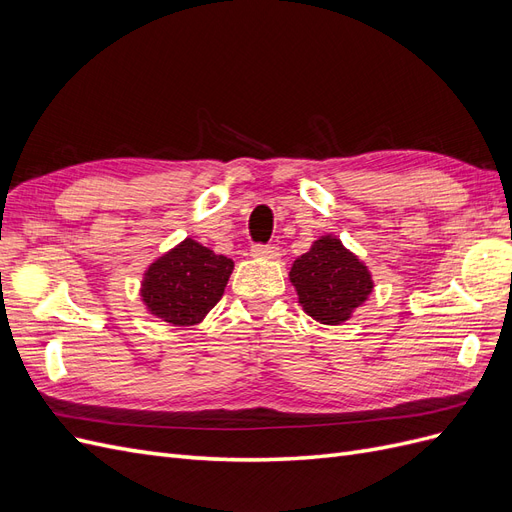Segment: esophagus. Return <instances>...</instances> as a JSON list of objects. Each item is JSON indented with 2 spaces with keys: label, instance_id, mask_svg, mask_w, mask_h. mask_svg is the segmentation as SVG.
Returning <instances> with one entry per match:
<instances>
[{
  "label": "esophagus",
  "instance_id": "obj_1",
  "mask_svg": "<svg viewBox=\"0 0 512 512\" xmlns=\"http://www.w3.org/2000/svg\"><path fill=\"white\" fill-rule=\"evenodd\" d=\"M252 256L273 260V258L280 256V250H277L275 245H262V243H258V245H254V247H252Z\"/></svg>",
  "mask_w": 512,
  "mask_h": 512
}]
</instances>
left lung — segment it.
<instances>
[{"label": "left lung", "mask_w": 512, "mask_h": 512, "mask_svg": "<svg viewBox=\"0 0 512 512\" xmlns=\"http://www.w3.org/2000/svg\"><path fill=\"white\" fill-rule=\"evenodd\" d=\"M290 282L305 314L322 324L346 322L374 290L365 262L333 235L320 237L309 252L294 260Z\"/></svg>", "instance_id": "1"}]
</instances>
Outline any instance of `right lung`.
Listing matches in <instances>:
<instances>
[{"mask_svg": "<svg viewBox=\"0 0 512 512\" xmlns=\"http://www.w3.org/2000/svg\"><path fill=\"white\" fill-rule=\"evenodd\" d=\"M235 262L194 239L181 241L145 271L147 312L175 327H192L222 299Z\"/></svg>", "mask_w": 512, "mask_h": 512, "instance_id": "obj_1", "label": "right lung"}]
</instances>
